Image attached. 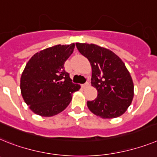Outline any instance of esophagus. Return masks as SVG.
Here are the masks:
<instances>
[{"instance_id": "obj_1", "label": "esophagus", "mask_w": 157, "mask_h": 157, "mask_svg": "<svg viewBox=\"0 0 157 157\" xmlns=\"http://www.w3.org/2000/svg\"><path fill=\"white\" fill-rule=\"evenodd\" d=\"M90 86V82H86L85 84H82V87L83 88V89H85V88H86L87 86Z\"/></svg>"}]
</instances>
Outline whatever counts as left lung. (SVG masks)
Wrapping results in <instances>:
<instances>
[{"mask_svg":"<svg viewBox=\"0 0 157 157\" xmlns=\"http://www.w3.org/2000/svg\"><path fill=\"white\" fill-rule=\"evenodd\" d=\"M78 52L88 59L92 67L91 86L97 98L87 101L94 114L104 119L120 117L133 98V82L123 61L112 51L94 44L76 43Z\"/></svg>","mask_w":157,"mask_h":157,"instance_id":"left-lung-1","label":"left lung"}]
</instances>
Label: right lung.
<instances>
[{"label": "right lung", "mask_w": 157, "mask_h": 157, "mask_svg": "<svg viewBox=\"0 0 157 157\" xmlns=\"http://www.w3.org/2000/svg\"><path fill=\"white\" fill-rule=\"evenodd\" d=\"M74 48L75 44L56 45L36 53L27 63L21 77V94L36 114L52 117L61 113L81 87L64 70Z\"/></svg>", "instance_id": "1"}]
</instances>
